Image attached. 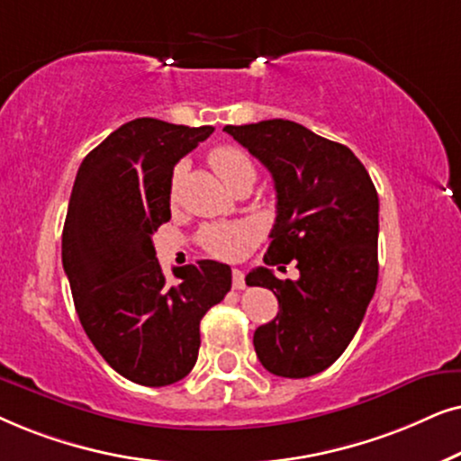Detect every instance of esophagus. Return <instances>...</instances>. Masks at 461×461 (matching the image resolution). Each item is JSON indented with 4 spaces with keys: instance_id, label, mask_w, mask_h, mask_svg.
I'll return each mask as SVG.
<instances>
[{
    "instance_id": "1",
    "label": "esophagus",
    "mask_w": 461,
    "mask_h": 461,
    "mask_svg": "<svg viewBox=\"0 0 461 461\" xmlns=\"http://www.w3.org/2000/svg\"><path fill=\"white\" fill-rule=\"evenodd\" d=\"M231 276H234V282H231V285H234L236 291H242V288L247 286V282H244L242 269H234V272H231Z\"/></svg>"
}]
</instances>
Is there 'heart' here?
I'll return each instance as SVG.
<instances>
[{"instance_id": "b5f03b06", "label": "heart", "mask_w": 461, "mask_h": 461, "mask_svg": "<svg viewBox=\"0 0 461 461\" xmlns=\"http://www.w3.org/2000/svg\"><path fill=\"white\" fill-rule=\"evenodd\" d=\"M208 162L214 173L219 175V179L225 183L227 187H234L236 183L244 179L255 181V164L250 156L240 147L223 145L211 151ZM179 181H181V170H175L173 181H170V198H176L179 192ZM250 240V230L242 223H221V225H206L200 231V242L208 253L221 259H234V257L242 255V250L247 249Z\"/></svg>"}]
</instances>
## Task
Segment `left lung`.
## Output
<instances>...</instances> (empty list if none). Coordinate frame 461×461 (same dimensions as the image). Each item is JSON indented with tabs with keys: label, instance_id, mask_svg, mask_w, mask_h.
I'll use <instances>...</instances> for the list:
<instances>
[{
	"label": "left lung",
	"instance_id": "1",
	"mask_svg": "<svg viewBox=\"0 0 461 461\" xmlns=\"http://www.w3.org/2000/svg\"><path fill=\"white\" fill-rule=\"evenodd\" d=\"M272 173L276 223L266 266L294 261L297 280L269 267L247 276L278 299V314L255 330L257 358L278 377L329 369L352 341L377 286L379 200L358 158L291 120L225 126Z\"/></svg>",
	"mask_w": 461,
	"mask_h": 461
}]
</instances>
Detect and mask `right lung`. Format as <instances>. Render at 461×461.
<instances>
[{
    "mask_svg": "<svg viewBox=\"0 0 461 461\" xmlns=\"http://www.w3.org/2000/svg\"><path fill=\"white\" fill-rule=\"evenodd\" d=\"M212 126L137 118L84 158L63 227V267L79 322L122 377L159 388L194 369L200 321L231 288L219 261L175 267L170 285L151 236L170 219L175 164Z\"/></svg>",
    "mask_w": 461,
    "mask_h": 461,
    "instance_id": "right-lung-1",
    "label": "right lung"
}]
</instances>
